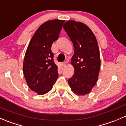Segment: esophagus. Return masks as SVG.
I'll list each match as a JSON object with an SVG mask.
<instances>
[{"instance_id": "1", "label": "esophagus", "mask_w": 126, "mask_h": 126, "mask_svg": "<svg viewBox=\"0 0 126 126\" xmlns=\"http://www.w3.org/2000/svg\"><path fill=\"white\" fill-rule=\"evenodd\" d=\"M66 64H67V63H66V62H63V63H61V65L63 67H65V66L66 65Z\"/></svg>"}]
</instances>
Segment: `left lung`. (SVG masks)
Returning <instances> with one entry per match:
<instances>
[{"mask_svg": "<svg viewBox=\"0 0 126 126\" xmlns=\"http://www.w3.org/2000/svg\"><path fill=\"white\" fill-rule=\"evenodd\" d=\"M63 28L74 47L71 64L75 72L68 80V84L75 94L85 95L90 93L99 76L101 58L98 42L90 28L81 22L68 20Z\"/></svg>", "mask_w": 126, "mask_h": 126, "instance_id": "1", "label": "left lung"}]
</instances>
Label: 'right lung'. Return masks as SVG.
Instances as JSON below:
<instances>
[{"label": "right lung", "mask_w": 126, "mask_h": 126, "mask_svg": "<svg viewBox=\"0 0 126 126\" xmlns=\"http://www.w3.org/2000/svg\"><path fill=\"white\" fill-rule=\"evenodd\" d=\"M65 20H48L37 28L30 41L23 63V73L30 89L39 95L52 89L58 78V66L51 50Z\"/></svg>", "instance_id": "obj_1"}]
</instances>
